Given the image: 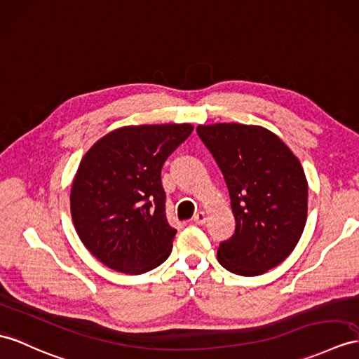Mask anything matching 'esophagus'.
<instances>
[{
	"label": "esophagus",
	"instance_id": "34e87169",
	"mask_svg": "<svg viewBox=\"0 0 359 359\" xmlns=\"http://www.w3.org/2000/svg\"><path fill=\"white\" fill-rule=\"evenodd\" d=\"M205 221H207V216H205L204 212H198V213L194 216V222L198 224V225L205 224Z\"/></svg>",
	"mask_w": 359,
	"mask_h": 359
}]
</instances>
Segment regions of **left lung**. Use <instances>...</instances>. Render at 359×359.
Segmentation results:
<instances>
[{
    "label": "left lung",
    "mask_w": 359,
    "mask_h": 359,
    "mask_svg": "<svg viewBox=\"0 0 359 359\" xmlns=\"http://www.w3.org/2000/svg\"><path fill=\"white\" fill-rule=\"evenodd\" d=\"M224 175L236 229L217 248L230 273L260 276L291 255L308 219V180L280 138L257 125H199Z\"/></svg>",
    "instance_id": "1"
}]
</instances>
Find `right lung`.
<instances>
[{
  "mask_svg": "<svg viewBox=\"0 0 359 359\" xmlns=\"http://www.w3.org/2000/svg\"><path fill=\"white\" fill-rule=\"evenodd\" d=\"M191 130L190 123L123 126L83 155L69 210L77 236L103 265L143 274L169 257L177 230L164 215L161 168Z\"/></svg>",
  "mask_w": 359,
  "mask_h": 359,
  "instance_id": "right-lung-1",
  "label": "right lung"
}]
</instances>
